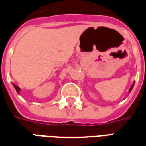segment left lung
<instances>
[{"label": "left lung", "instance_id": "obj_1", "mask_svg": "<svg viewBox=\"0 0 146 146\" xmlns=\"http://www.w3.org/2000/svg\"><path fill=\"white\" fill-rule=\"evenodd\" d=\"M134 83H133V85L131 86V87L130 88V90H129V93H131V91L132 90V89H133V87H134Z\"/></svg>", "mask_w": 146, "mask_h": 146}]
</instances>
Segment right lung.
Listing matches in <instances>:
<instances>
[{"label": "right lung", "mask_w": 146, "mask_h": 146, "mask_svg": "<svg viewBox=\"0 0 146 146\" xmlns=\"http://www.w3.org/2000/svg\"><path fill=\"white\" fill-rule=\"evenodd\" d=\"M13 86H14V87H15V90H16V91H17V93H19V91H20V88L19 87V86H15V84H13Z\"/></svg>", "instance_id": "obj_1"}]
</instances>
